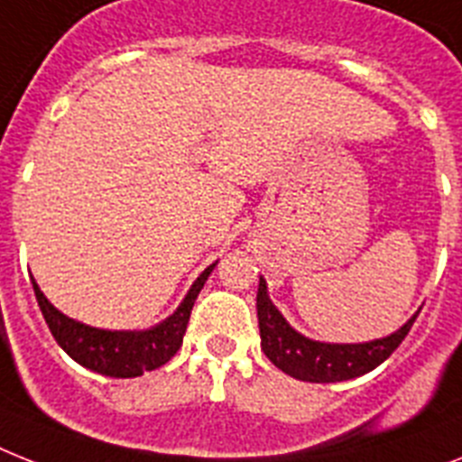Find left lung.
<instances>
[{"label": "left lung", "mask_w": 462, "mask_h": 462, "mask_svg": "<svg viewBox=\"0 0 462 462\" xmlns=\"http://www.w3.org/2000/svg\"><path fill=\"white\" fill-rule=\"evenodd\" d=\"M257 319L262 349L276 368L304 383H340L364 375L383 364L409 335L418 314L402 330L383 340L365 345H326L292 330L291 323L278 314V309L266 295L264 278H259Z\"/></svg>", "instance_id": "left-lung-1"}]
</instances>
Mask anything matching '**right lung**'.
I'll list each match as a JSON object with an SVG mask.
<instances>
[{"label": "right lung", "instance_id": "1", "mask_svg": "<svg viewBox=\"0 0 462 462\" xmlns=\"http://www.w3.org/2000/svg\"><path fill=\"white\" fill-rule=\"evenodd\" d=\"M215 269V264L208 266L189 295L184 297L181 307L174 314L155 326L153 330H143V333H125V330H98V328H89L85 323H78L63 316L59 309H53L49 300L42 295L32 278L34 297L42 309V316L47 321L49 330H51L53 340L63 346V352H68L70 359L82 364L89 371H97L101 375L108 377H139L146 371H155L162 364L177 354L184 340L186 326H189L190 309L196 302L198 292L203 291L205 281H208L209 272Z\"/></svg>", "mask_w": 462, "mask_h": 462}]
</instances>
